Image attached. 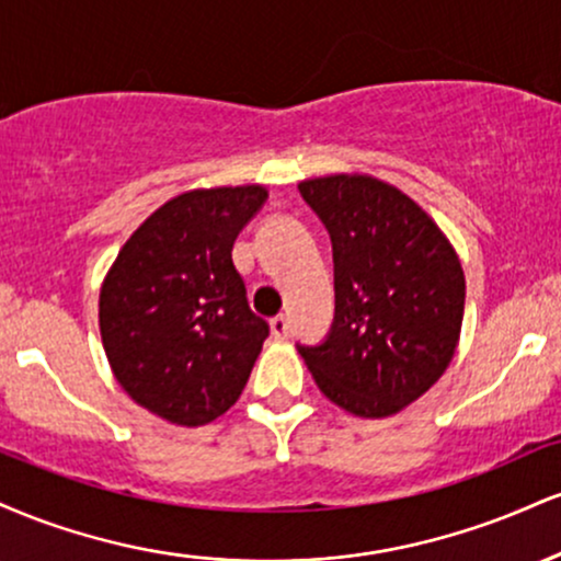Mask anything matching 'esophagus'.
<instances>
[{
	"label": "esophagus",
	"mask_w": 561,
	"mask_h": 561,
	"mask_svg": "<svg viewBox=\"0 0 561 561\" xmlns=\"http://www.w3.org/2000/svg\"><path fill=\"white\" fill-rule=\"evenodd\" d=\"M268 327H272V334L276 340H282L287 334V330H289V324H287V319L285 317H274V319H268Z\"/></svg>",
	"instance_id": "obj_1"
}]
</instances>
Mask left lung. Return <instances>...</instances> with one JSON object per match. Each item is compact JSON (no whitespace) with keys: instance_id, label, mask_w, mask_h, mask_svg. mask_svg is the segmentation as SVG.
I'll return each mask as SVG.
<instances>
[{"instance_id":"1","label":"left lung","mask_w":561,"mask_h":561,"mask_svg":"<svg viewBox=\"0 0 561 561\" xmlns=\"http://www.w3.org/2000/svg\"><path fill=\"white\" fill-rule=\"evenodd\" d=\"M332 237L334 321L300 356L347 414L382 420L448 369L465 319V268L440 227L398 186L369 173L298 184Z\"/></svg>"}]
</instances>
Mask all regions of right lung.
<instances>
[{
  "label": "right lung",
  "instance_id": "obj_1",
  "mask_svg": "<svg viewBox=\"0 0 561 561\" xmlns=\"http://www.w3.org/2000/svg\"><path fill=\"white\" fill-rule=\"evenodd\" d=\"M263 184L171 197L128 237L100 289V334L126 396L179 427H199L242 396L268 324L231 261L266 203Z\"/></svg>",
  "mask_w": 561,
  "mask_h": 561
}]
</instances>
